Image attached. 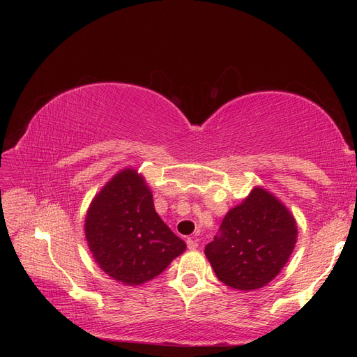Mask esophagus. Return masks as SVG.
Returning <instances> with one entry per match:
<instances>
[{
  "label": "esophagus",
  "instance_id": "1",
  "mask_svg": "<svg viewBox=\"0 0 357 357\" xmlns=\"http://www.w3.org/2000/svg\"><path fill=\"white\" fill-rule=\"evenodd\" d=\"M186 245H188V249L190 250H195L197 248H198V241H197V238H188L186 240Z\"/></svg>",
  "mask_w": 357,
  "mask_h": 357
}]
</instances>
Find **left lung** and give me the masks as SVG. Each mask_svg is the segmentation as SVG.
<instances>
[{"mask_svg":"<svg viewBox=\"0 0 357 357\" xmlns=\"http://www.w3.org/2000/svg\"><path fill=\"white\" fill-rule=\"evenodd\" d=\"M298 237L292 213L268 190L255 186L222 218L205 256L222 284L238 291L268 285L287 265Z\"/></svg>","mask_w":357,"mask_h":357,"instance_id":"obj_1","label":"left lung"}]
</instances>
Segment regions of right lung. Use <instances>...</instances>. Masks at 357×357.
Instances as JSON below:
<instances>
[{
	"label": "right lung",
	"instance_id": "obj_1",
	"mask_svg": "<svg viewBox=\"0 0 357 357\" xmlns=\"http://www.w3.org/2000/svg\"><path fill=\"white\" fill-rule=\"evenodd\" d=\"M84 231L97 265L128 287L155 279L186 249L156 213L152 191L133 167L121 169L93 197Z\"/></svg>",
	"mask_w": 357,
	"mask_h": 357
}]
</instances>
